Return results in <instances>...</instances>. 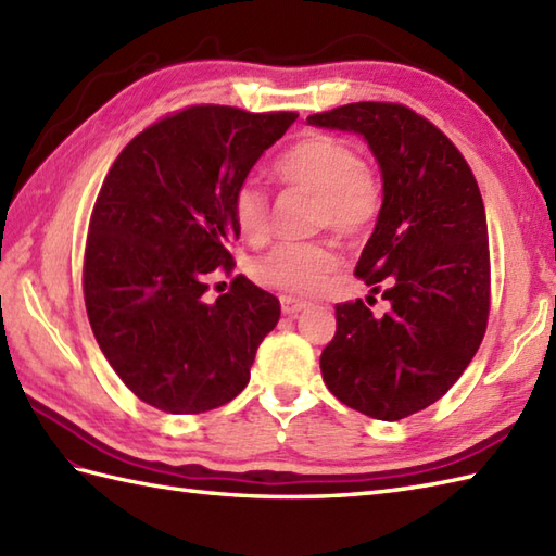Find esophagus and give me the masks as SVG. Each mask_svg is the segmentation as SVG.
Here are the masks:
<instances>
[{
	"instance_id": "1",
	"label": "esophagus",
	"mask_w": 556,
	"mask_h": 556,
	"mask_svg": "<svg viewBox=\"0 0 556 556\" xmlns=\"http://www.w3.org/2000/svg\"><path fill=\"white\" fill-rule=\"evenodd\" d=\"M308 308V303L301 301V299H291V296H281V311L285 315H299Z\"/></svg>"
}]
</instances>
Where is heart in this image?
I'll use <instances>...</instances> for the list:
<instances>
[{
  "mask_svg": "<svg viewBox=\"0 0 556 556\" xmlns=\"http://www.w3.org/2000/svg\"><path fill=\"white\" fill-rule=\"evenodd\" d=\"M279 181L305 188L317 195L315 222L339 236L356 239L365 233L380 212V186L363 167L356 150L344 140L315 134L289 148L275 164ZM231 217L248 243H263L269 233V200L257 181L248 179L236 188ZM339 265L329 243H279L251 263L257 285L285 293H313Z\"/></svg>",
  "mask_w": 556,
  "mask_h": 556,
  "instance_id": "obj_1",
  "label": "heart"
}]
</instances>
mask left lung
Masks as SVG:
<instances>
[{
  "mask_svg": "<svg viewBox=\"0 0 556 556\" xmlns=\"http://www.w3.org/2000/svg\"><path fill=\"white\" fill-rule=\"evenodd\" d=\"M308 124L363 136L382 174V207L356 275L387 308L337 305L323 380L349 408L401 420L442 399L485 337V205L452 140L404 104L353 102Z\"/></svg>",
  "mask_w": 556,
  "mask_h": 556,
  "instance_id": "left-lung-1",
  "label": "left lung"
}]
</instances>
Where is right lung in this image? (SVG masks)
I'll return each mask as SVG.
<instances>
[{"label": "right lung", "instance_id": "add662e5", "mask_svg": "<svg viewBox=\"0 0 556 556\" xmlns=\"http://www.w3.org/2000/svg\"><path fill=\"white\" fill-rule=\"evenodd\" d=\"M296 119L198 104L146 128L112 164L90 217L83 293L104 358L146 404L205 413L251 380L279 301L241 275L207 301V277L233 263L236 188Z\"/></svg>", "mask_w": 556, "mask_h": 556}]
</instances>
